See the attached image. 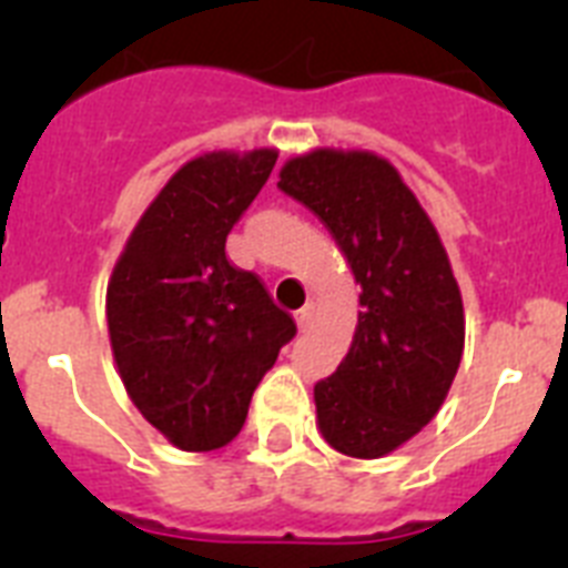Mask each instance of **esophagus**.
Listing matches in <instances>:
<instances>
[{
    "label": "esophagus",
    "mask_w": 568,
    "mask_h": 568,
    "mask_svg": "<svg viewBox=\"0 0 568 568\" xmlns=\"http://www.w3.org/2000/svg\"><path fill=\"white\" fill-rule=\"evenodd\" d=\"M295 324H298L301 333H307L310 324H313V307H301L298 313H295Z\"/></svg>",
    "instance_id": "1"
}]
</instances>
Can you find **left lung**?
Wrapping results in <instances>:
<instances>
[{
	"label": "left lung",
	"instance_id": "obj_1",
	"mask_svg": "<svg viewBox=\"0 0 568 568\" xmlns=\"http://www.w3.org/2000/svg\"><path fill=\"white\" fill-rule=\"evenodd\" d=\"M278 187L318 215L361 284L353 346L315 384L321 435L381 458L435 418L464 355V301L429 215L398 170L364 150H313Z\"/></svg>",
	"mask_w": 568,
	"mask_h": 568
}]
</instances>
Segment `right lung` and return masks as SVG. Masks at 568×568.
I'll return each instance as SVG.
<instances>
[{"label":"right lung","instance_id":"add662e5","mask_svg":"<svg viewBox=\"0 0 568 568\" xmlns=\"http://www.w3.org/2000/svg\"><path fill=\"white\" fill-rule=\"evenodd\" d=\"M278 153L199 155L155 195L108 284L113 358L139 413L184 453L241 433L255 386L295 335L261 278L224 244Z\"/></svg>","mask_w":568,"mask_h":568}]
</instances>
